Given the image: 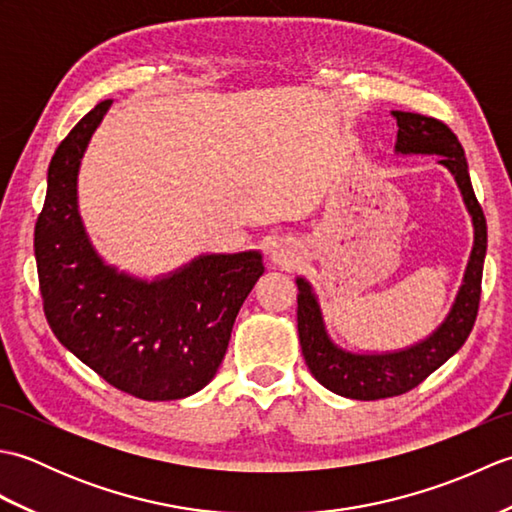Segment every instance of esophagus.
<instances>
[{
	"label": "esophagus",
	"mask_w": 512,
	"mask_h": 512,
	"mask_svg": "<svg viewBox=\"0 0 512 512\" xmlns=\"http://www.w3.org/2000/svg\"><path fill=\"white\" fill-rule=\"evenodd\" d=\"M270 257H273L275 266L286 268L297 262V248L292 246L288 239H279V242H275L273 248H270Z\"/></svg>",
	"instance_id": "1"
}]
</instances>
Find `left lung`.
Here are the masks:
<instances>
[{
	"label": "left lung",
	"instance_id": "left-lung-1",
	"mask_svg": "<svg viewBox=\"0 0 512 512\" xmlns=\"http://www.w3.org/2000/svg\"><path fill=\"white\" fill-rule=\"evenodd\" d=\"M394 118L398 125L394 154L438 156V165L447 169L458 184L462 202L471 215L473 248L464 268L462 286L438 328L416 343L387 352L352 350L336 343L325 325L317 292L306 277H297V328L306 365L325 389L352 400L391 398L418 387L469 339L480 306L486 220L473 193L460 140L436 118L411 112H394Z\"/></svg>",
	"mask_w": 512,
	"mask_h": 512
}]
</instances>
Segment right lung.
I'll list each match as a JSON object with an SVG mask.
<instances>
[{
	"label": "right lung",
	"instance_id": "obj_1",
	"mask_svg": "<svg viewBox=\"0 0 512 512\" xmlns=\"http://www.w3.org/2000/svg\"><path fill=\"white\" fill-rule=\"evenodd\" d=\"M110 107L85 114L50 160L35 226L43 310L61 345L116 389L154 402L187 398L213 380L264 255L202 253L151 279L107 264L79 211V171Z\"/></svg>",
	"mask_w": 512,
	"mask_h": 512
}]
</instances>
